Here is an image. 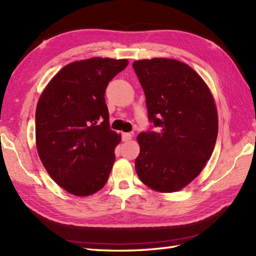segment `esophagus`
Masks as SVG:
<instances>
[{
  "label": "esophagus",
  "mask_w": 256,
  "mask_h": 256,
  "mask_svg": "<svg viewBox=\"0 0 256 256\" xmlns=\"http://www.w3.org/2000/svg\"><path fill=\"white\" fill-rule=\"evenodd\" d=\"M132 134L131 133H123L122 134V140L123 142H128V140H132Z\"/></svg>",
  "instance_id": "1"
}]
</instances>
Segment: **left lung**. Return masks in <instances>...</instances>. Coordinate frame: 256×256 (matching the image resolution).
<instances>
[{"label":"left lung","instance_id":"1","mask_svg":"<svg viewBox=\"0 0 256 256\" xmlns=\"http://www.w3.org/2000/svg\"><path fill=\"white\" fill-rule=\"evenodd\" d=\"M157 132L138 135L140 180L157 192H176L197 177L218 136V111L209 86L187 64L168 58L133 62Z\"/></svg>","mask_w":256,"mask_h":256}]
</instances>
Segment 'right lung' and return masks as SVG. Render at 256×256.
Here are the masks:
<instances>
[{"label": "right lung", "instance_id": "add662e5", "mask_svg": "<svg viewBox=\"0 0 256 256\" xmlns=\"http://www.w3.org/2000/svg\"><path fill=\"white\" fill-rule=\"evenodd\" d=\"M128 59L94 57L68 64L42 90L36 106L38 156L52 180L86 197L104 187L121 142L108 124L106 89Z\"/></svg>", "mask_w": 256, "mask_h": 256}]
</instances>
